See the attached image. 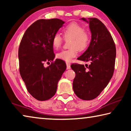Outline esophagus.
<instances>
[{
  "mask_svg": "<svg viewBox=\"0 0 131 131\" xmlns=\"http://www.w3.org/2000/svg\"><path fill=\"white\" fill-rule=\"evenodd\" d=\"M66 68H67V69H70V63L69 62H66Z\"/></svg>",
  "mask_w": 131,
  "mask_h": 131,
  "instance_id": "1",
  "label": "esophagus"
}]
</instances>
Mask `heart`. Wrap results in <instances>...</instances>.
<instances>
[{"instance_id": "obj_1", "label": "heart", "mask_w": 131, "mask_h": 131, "mask_svg": "<svg viewBox=\"0 0 131 131\" xmlns=\"http://www.w3.org/2000/svg\"><path fill=\"white\" fill-rule=\"evenodd\" d=\"M62 32L64 37L66 40L71 39L70 47L68 50H62L58 53V58L66 61H70L77 56L78 49L84 50L85 49L90 43V36L87 31L76 23H70L63 29ZM63 39L59 34H56L52 40V45L55 49H58L62 44Z\"/></svg>"}]
</instances>
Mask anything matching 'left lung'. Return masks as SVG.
<instances>
[{
	"instance_id": "8db88e82",
	"label": "left lung",
	"mask_w": 131,
	"mask_h": 131,
	"mask_svg": "<svg viewBox=\"0 0 131 131\" xmlns=\"http://www.w3.org/2000/svg\"><path fill=\"white\" fill-rule=\"evenodd\" d=\"M81 19L89 24L91 40L89 47L78 60L89 62L90 64H86V68L77 63L70 66L76 73L73 88L79 98L90 101L96 98L112 79L116 49L112 35L100 20L96 18Z\"/></svg>"
}]
</instances>
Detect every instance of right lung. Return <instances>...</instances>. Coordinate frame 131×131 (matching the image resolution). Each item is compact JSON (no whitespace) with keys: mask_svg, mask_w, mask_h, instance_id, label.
<instances>
[{"mask_svg":"<svg viewBox=\"0 0 131 131\" xmlns=\"http://www.w3.org/2000/svg\"><path fill=\"white\" fill-rule=\"evenodd\" d=\"M64 24L57 18L39 19L26 29L19 44V73L28 91L38 101H47L54 96L66 69L62 59L54 61L52 45L53 36ZM45 61L52 63L46 68Z\"/></svg>","mask_w":131,"mask_h":131,"instance_id":"obj_1","label":"right lung"}]
</instances>
